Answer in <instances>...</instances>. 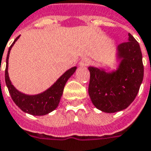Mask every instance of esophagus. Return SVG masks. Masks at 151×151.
I'll list each match as a JSON object with an SVG mask.
<instances>
[{
    "label": "esophagus",
    "mask_w": 151,
    "mask_h": 151,
    "mask_svg": "<svg viewBox=\"0 0 151 151\" xmlns=\"http://www.w3.org/2000/svg\"><path fill=\"white\" fill-rule=\"evenodd\" d=\"M89 63H90L89 59H88V58H82V59L80 61L79 66H80V67H87L88 65L89 64Z\"/></svg>",
    "instance_id": "obj_1"
}]
</instances>
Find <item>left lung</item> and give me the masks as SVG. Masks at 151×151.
Masks as SVG:
<instances>
[{
    "mask_svg": "<svg viewBox=\"0 0 151 151\" xmlns=\"http://www.w3.org/2000/svg\"><path fill=\"white\" fill-rule=\"evenodd\" d=\"M115 69L89 67L88 94L94 106L106 113L123 111L134 101L143 81L144 67L138 42L129 33L115 53Z\"/></svg>",
    "mask_w": 151,
    "mask_h": 151,
    "instance_id": "8db88e82",
    "label": "left lung"
}]
</instances>
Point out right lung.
I'll list each match as a JSON object with an SVG mask.
<instances>
[{"instance_id": "1", "label": "right lung", "mask_w": 151, "mask_h": 151, "mask_svg": "<svg viewBox=\"0 0 151 151\" xmlns=\"http://www.w3.org/2000/svg\"><path fill=\"white\" fill-rule=\"evenodd\" d=\"M19 37L20 36L14 40V41L13 42L8 50L5 67V84L8 88V90L13 101H14V103L22 111L32 115H45L54 111L58 107L63 93L65 84L68 81V79L75 73L77 67H73L65 71L50 88H48L46 90L43 91L42 93L37 94H26L24 93L20 92L12 84L8 72L10 50Z\"/></svg>"}]
</instances>
